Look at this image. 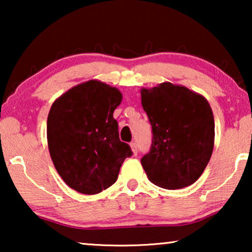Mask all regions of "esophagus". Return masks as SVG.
Instances as JSON below:
<instances>
[{
    "instance_id": "obj_1",
    "label": "esophagus",
    "mask_w": 252,
    "mask_h": 252,
    "mask_svg": "<svg viewBox=\"0 0 252 252\" xmlns=\"http://www.w3.org/2000/svg\"><path fill=\"white\" fill-rule=\"evenodd\" d=\"M129 146H130V148H132L133 154L136 155L137 154V146H136V143L135 142H130Z\"/></svg>"
}]
</instances>
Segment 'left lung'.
<instances>
[{
  "label": "left lung",
  "instance_id": "8db88e82",
  "mask_svg": "<svg viewBox=\"0 0 252 252\" xmlns=\"http://www.w3.org/2000/svg\"><path fill=\"white\" fill-rule=\"evenodd\" d=\"M141 103L153 128L150 151L141 158L154 185L180 189L205 170L215 146V119L209 102L185 86L163 82L141 89Z\"/></svg>",
  "mask_w": 252,
  "mask_h": 252
}]
</instances>
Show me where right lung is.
Returning <instances> with one entry per match:
<instances>
[{
	"label": "right lung",
	"mask_w": 252,
	"mask_h": 252,
	"mask_svg": "<svg viewBox=\"0 0 252 252\" xmlns=\"http://www.w3.org/2000/svg\"><path fill=\"white\" fill-rule=\"evenodd\" d=\"M118 89L98 80L74 86L51 105L47 120L50 157L68 187L95 195L117 181L132 156L119 140L113 111L122 103Z\"/></svg>",
	"instance_id": "right-lung-1"
}]
</instances>
